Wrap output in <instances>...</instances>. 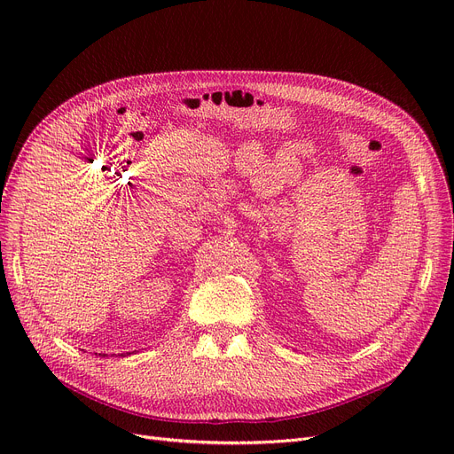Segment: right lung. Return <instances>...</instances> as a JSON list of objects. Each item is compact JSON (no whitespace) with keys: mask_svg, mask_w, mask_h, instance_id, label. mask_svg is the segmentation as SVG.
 I'll return each mask as SVG.
<instances>
[{"mask_svg":"<svg viewBox=\"0 0 454 454\" xmlns=\"http://www.w3.org/2000/svg\"><path fill=\"white\" fill-rule=\"evenodd\" d=\"M121 355H123V353H121Z\"/></svg>","mask_w":454,"mask_h":454,"instance_id":"1","label":"right lung"}]
</instances>
